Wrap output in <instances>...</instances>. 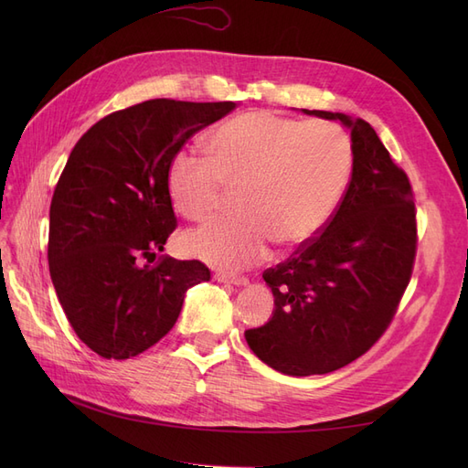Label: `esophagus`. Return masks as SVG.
<instances>
[{
    "label": "esophagus",
    "instance_id": "esophagus-1",
    "mask_svg": "<svg viewBox=\"0 0 468 468\" xmlns=\"http://www.w3.org/2000/svg\"><path fill=\"white\" fill-rule=\"evenodd\" d=\"M215 281L230 282V285H236V287H246L250 282V279L244 275H229V273H215Z\"/></svg>",
    "mask_w": 468,
    "mask_h": 468
}]
</instances>
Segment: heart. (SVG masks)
<instances>
[{
    "mask_svg": "<svg viewBox=\"0 0 468 468\" xmlns=\"http://www.w3.org/2000/svg\"><path fill=\"white\" fill-rule=\"evenodd\" d=\"M208 155L177 152L167 189L183 217L203 222L238 191L239 215L183 238L191 256L220 269L263 261L275 242L304 246L342 203L353 167L351 140L330 121H299L248 111L207 138Z\"/></svg>",
    "mask_w": 468,
    "mask_h": 468,
    "instance_id": "1",
    "label": "heart"
}]
</instances>
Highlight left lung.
<instances>
[{
  "label": "left lung",
  "mask_w": 468,
  "mask_h": 468,
  "mask_svg": "<svg viewBox=\"0 0 468 468\" xmlns=\"http://www.w3.org/2000/svg\"><path fill=\"white\" fill-rule=\"evenodd\" d=\"M303 111L349 126L353 169L325 229L263 271L275 310L246 330V342L291 377L337 371L378 342L412 277L418 244L412 186L373 126L344 112Z\"/></svg>",
  "instance_id": "obj_1"
}]
</instances>
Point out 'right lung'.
Instances as JSON below:
<instances>
[{"instance_id": "obj_1", "label": "right lung", "mask_w": 468, "mask_h": 468, "mask_svg": "<svg viewBox=\"0 0 468 468\" xmlns=\"http://www.w3.org/2000/svg\"><path fill=\"white\" fill-rule=\"evenodd\" d=\"M232 101L176 99L115 111L83 134L50 203L48 269L78 337L105 359H129L174 328L189 287L210 279L199 260L164 251L176 230L167 165Z\"/></svg>"}]
</instances>
